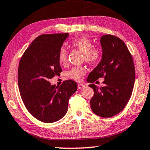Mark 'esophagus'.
Masks as SVG:
<instances>
[{"label":"esophagus","mask_w":150,"mask_h":150,"mask_svg":"<svg viewBox=\"0 0 150 150\" xmlns=\"http://www.w3.org/2000/svg\"><path fill=\"white\" fill-rule=\"evenodd\" d=\"M84 86H85L81 84V83H78V85H77V88H78L79 90H81Z\"/></svg>","instance_id":"esophagus-1"}]
</instances>
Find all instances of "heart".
Returning a JSON list of instances; mask_svg holds the SVG:
<instances>
[{
  "label": "heart",
  "mask_w": 150,
  "mask_h": 150,
  "mask_svg": "<svg viewBox=\"0 0 150 150\" xmlns=\"http://www.w3.org/2000/svg\"><path fill=\"white\" fill-rule=\"evenodd\" d=\"M71 45L76 49H79L83 53L85 61L88 63L93 64L98 60L100 56L99 49L93 47V43L88 38L81 37L72 41ZM67 53L64 47L61 48L58 53V59L61 64H64L67 61ZM86 73L83 67H75L68 72L67 75L71 79L75 80H80Z\"/></svg>",
  "instance_id": "b5f03b06"
}]
</instances>
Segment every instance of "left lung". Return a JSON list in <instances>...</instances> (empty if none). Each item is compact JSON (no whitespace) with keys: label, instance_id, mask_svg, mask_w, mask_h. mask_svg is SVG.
Returning <instances> with one entry per match:
<instances>
[{"label":"left lung","instance_id":"obj_1","mask_svg":"<svg viewBox=\"0 0 150 150\" xmlns=\"http://www.w3.org/2000/svg\"><path fill=\"white\" fill-rule=\"evenodd\" d=\"M100 44L101 59L90 73L87 81L93 83L103 77L105 86L89 85L94 91L90 103L95 115L111 117L120 112L130 98L135 81L134 65L128 49L120 38L104 35Z\"/></svg>","mask_w":150,"mask_h":150}]
</instances>
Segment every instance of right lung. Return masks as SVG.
<instances>
[{"mask_svg":"<svg viewBox=\"0 0 150 150\" xmlns=\"http://www.w3.org/2000/svg\"><path fill=\"white\" fill-rule=\"evenodd\" d=\"M67 33L39 35L22 56L18 67V87L27 110L44 123L59 120L68 110L69 100L75 93V81L67 80L56 86L49 79L62 71L58 53Z\"/></svg>","mask_w":150,"mask_h":150,"instance_id":"right-lung-1","label":"right lung"}]
</instances>
